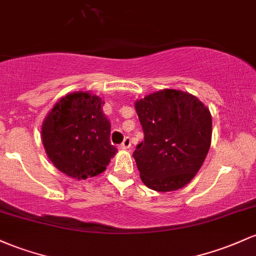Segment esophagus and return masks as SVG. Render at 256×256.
<instances>
[{"mask_svg":"<svg viewBox=\"0 0 256 256\" xmlns=\"http://www.w3.org/2000/svg\"><path fill=\"white\" fill-rule=\"evenodd\" d=\"M131 147V138L130 137H125L122 144H120V150H128Z\"/></svg>","mask_w":256,"mask_h":256,"instance_id":"esophagus-1","label":"esophagus"}]
</instances>
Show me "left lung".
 Instances as JSON below:
<instances>
[{
    "instance_id": "obj_1",
    "label": "left lung",
    "mask_w": 256,
    "mask_h": 256,
    "mask_svg": "<svg viewBox=\"0 0 256 256\" xmlns=\"http://www.w3.org/2000/svg\"><path fill=\"white\" fill-rule=\"evenodd\" d=\"M144 140L134 152L143 184L158 192L186 186L212 143V115L198 98L162 90L134 103Z\"/></svg>"
}]
</instances>
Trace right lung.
I'll return each mask as SVG.
<instances>
[{"label": "right lung", "instance_id": "1", "mask_svg": "<svg viewBox=\"0 0 256 256\" xmlns=\"http://www.w3.org/2000/svg\"><path fill=\"white\" fill-rule=\"evenodd\" d=\"M103 100L75 92L56 103L42 125V142L50 162L72 178H87L106 170L118 150L110 143V124Z\"/></svg>", "mask_w": 256, "mask_h": 256}]
</instances>
